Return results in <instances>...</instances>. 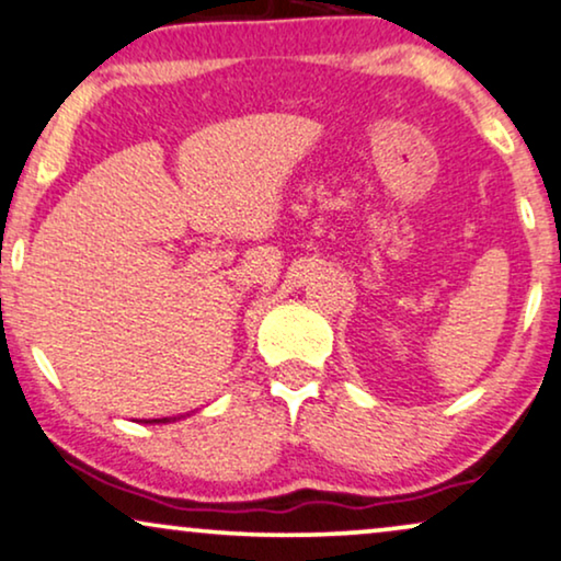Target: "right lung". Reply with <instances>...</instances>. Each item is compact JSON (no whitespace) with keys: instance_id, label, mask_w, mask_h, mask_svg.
<instances>
[{"instance_id":"right-lung-1","label":"right lung","mask_w":561,"mask_h":561,"mask_svg":"<svg viewBox=\"0 0 561 561\" xmlns=\"http://www.w3.org/2000/svg\"><path fill=\"white\" fill-rule=\"evenodd\" d=\"M165 421H169V419H156V421H153V424H165Z\"/></svg>"}]
</instances>
